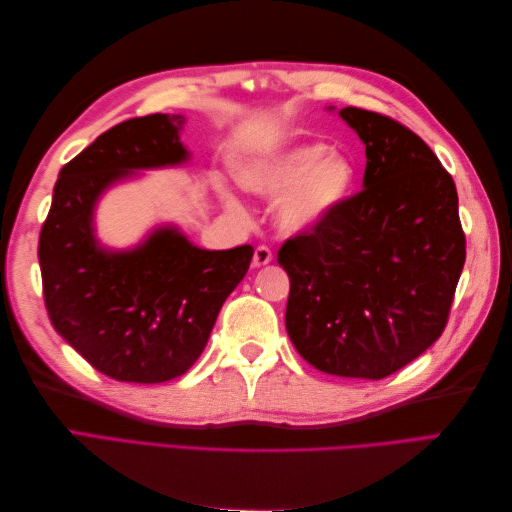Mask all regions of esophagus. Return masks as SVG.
Segmentation results:
<instances>
[{"label":"esophagus","instance_id":"1","mask_svg":"<svg viewBox=\"0 0 512 512\" xmlns=\"http://www.w3.org/2000/svg\"><path fill=\"white\" fill-rule=\"evenodd\" d=\"M273 260V252L269 250L267 245H258L254 250V265L256 267H262V265H269V262Z\"/></svg>","mask_w":512,"mask_h":512}]
</instances>
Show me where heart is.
<instances>
[{
  "instance_id": "b5f03b06",
  "label": "heart",
  "mask_w": 512,
  "mask_h": 512,
  "mask_svg": "<svg viewBox=\"0 0 512 512\" xmlns=\"http://www.w3.org/2000/svg\"><path fill=\"white\" fill-rule=\"evenodd\" d=\"M245 188L265 196H282L277 224L290 232L322 224L344 203L354 188L356 168L344 153L312 143L292 147L273 160L239 168ZM228 203L232 196L218 185Z\"/></svg>"
}]
</instances>
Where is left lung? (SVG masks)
<instances>
[{"label": "left lung", "instance_id": "left-lung-1", "mask_svg": "<svg viewBox=\"0 0 512 512\" xmlns=\"http://www.w3.org/2000/svg\"><path fill=\"white\" fill-rule=\"evenodd\" d=\"M365 145L363 190L284 241L286 331L331 376L382 380L442 335L466 262L453 177L399 121L346 106Z\"/></svg>", "mask_w": 512, "mask_h": 512}]
</instances>
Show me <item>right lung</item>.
Returning a JSON list of instances; mask_svg holds the SVG:
<instances>
[{"mask_svg":"<svg viewBox=\"0 0 512 512\" xmlns=\"http://www.w3.org/2000/svg\"><path fill=\"white\" fill-rule=\"evenodd\" d=\"M183 115L134 117L100 134L61 168L40 230L38 260L51 324L100 374L156 384L188 371L205 350L252 245L200 250L160 228L132 252L98 245L91 215L108 185L138 168L181 164Z\"/></svg>","mask_w":512,"mask_h":512,"instance_id":"obj_1","label":"right lung"}]
</instances>
